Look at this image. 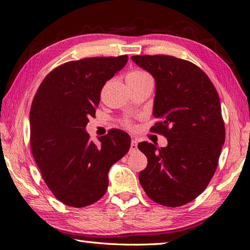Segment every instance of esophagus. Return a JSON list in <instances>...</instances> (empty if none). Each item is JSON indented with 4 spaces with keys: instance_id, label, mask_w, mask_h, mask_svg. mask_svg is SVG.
I'll use <instances>...</instances> for the list:
<instances>
[{
    "instance_id": "obj_1",
    "label": "esophagus",
    "mask_w": 250,
    "mask_h": 250,
    "mask_svg": "<svg viewBox=\"0 0 250 250\" xmlns=\"http://www.w3.org/2000/svg\"><path fill=\"white\" fill-rule=\"evenodd\" d=\"M130 152H135V150H137V142L135 140H132L130 142Z\"/></svg>"
}]
</instances>
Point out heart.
<instances>
[{"label":"heart","mask_w":250,"mask_h":250,"mask_svg":"<svg viewBox=\"0 0 250 250\" xmlns=\"http://www.w3.org/2000/svg\"><path fill=\"white\" fill-rule=\"evenodd\" d=\"M147 80H152V77H150V75L146 71H143V69H138V68L130 71L127 74V76H126V81H127V83H140V82L147 81ZM125 125L129 126L130 125L129 122L126 121Z\"/></svg>","instance_id":"b5f03b06"}]
</instances>
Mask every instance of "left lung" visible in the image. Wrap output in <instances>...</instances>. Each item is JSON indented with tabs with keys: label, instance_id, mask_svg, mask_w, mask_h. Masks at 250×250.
<instances>
[{
	"label": "left lung",
	"instance_id": "8db88e82",
	"mask_svg": "<svg viewBox=\"0 0 250 250\" xmlns=\"http://www.w3.org/2000/svg\"><path fill=\"white\" fill-rule=\"evenodd\" d=\"M132 60L155 79L150 130L168 145L143 142L147 157L140 183L148 197L167 207L191 202L205 190L218 165L225 125L218 93L205 73L188 61L169 55H135Z\"/></svg>",
	"mask_w": 250,
	"mask_h": 250
}]
</instances>
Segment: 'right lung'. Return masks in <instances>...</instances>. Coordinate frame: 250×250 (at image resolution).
Instances as JSON below:
<instances>
[{
    "instance_id": "obj_1",
    "label": "right lung",
    "mask_w": 250,
    "mask_h": 250,
    "mask_svg": "<svg viewBox=\"0 0 250 250\" xmlns=\"http://www.w3.org/2000/svg\"><path fill=\"white\" fill-rule=\"evenodd\" d=\"M127 60L121 55L64 63L48 73L32 102L33 157L45 184L65 205L81 208L103 197L109 168L128 152L130 137L121 129L98 138V146L85 130L102 88Z\"/></svg>"
}]
</instances>
